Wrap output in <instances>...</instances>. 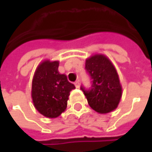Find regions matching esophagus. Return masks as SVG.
<instances>
[{
    "label": "esophagus",
    "instance_id": "1",
    "mask_svg": "<svg viewBox=\"0 0 152 152\" xmlns=\"http://www.w3.org/2000/svg\"><path fill=\"white\" fill-rule=\"evenodd\" d=\"M74 85H75V86H76L77 88H79V86H80V84H79V80H77V81H75V83H74Z\"/></svg>",
    "mask_w": 152,
    "mask_h": 152
}]
</instances>
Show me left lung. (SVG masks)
<instances>
[{
    "instance_id": "8db88e82",
    "label": "left lung",
    "mask_w": 152,
    "mask_h": 152,
    "mask_svg": "<svg viewBox=\"0 0 152 152\" xmlns=\"http://www.w3.org/2000/svg\"><path fill=\"white\" fill-rule=\"evenodd\" d=\"M85 70L92 79L91 87L81 86L88 103L99 113L115 110L122 96V87L116 68L107 56L97 54L85 61Z\"/></svg>"
}]
</instances>
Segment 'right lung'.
I'll use <instances>...</instances> for the list:
<instances>
[{"mask_svg": "<svg viewBox=\"0 0 152 152\" xmlns=\"http://www.w3.org/2000/svg\"><path fill=\"white\" fill-rule=\"evenodd\" d=\"M59 61L49 60L37 67L32 81L34 106L46 118H57L67 107L70 91L75 86L58 72Z\"/></svg>", "mask_w": 152, "mask_h": 152, "instance_id": "right-lung-1", "label": "right lung"}]
</instances>
